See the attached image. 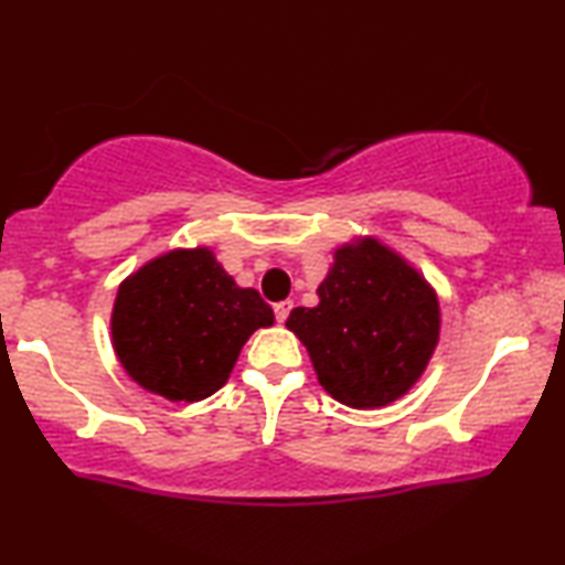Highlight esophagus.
<instances>
[{
	"instance_id": "1",
	"label": "esophagus",
	"mask_w": 565,
	"mask_h": 565,
	"mask_svg": "<svg viewBox=\"0 0 565 565\" xmlns=\"http://www.w3.org/2000/svg\"><path fill=\"white\" fill-rule=\"evenodd\" d=\"M291 307H294V301H291V299L276 301V305H274V315H276V320H279V322H286V317H289Z\"/></svg>"
}]
</instances>
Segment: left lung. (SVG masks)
Returning <instances> with one entry per match:
<instances>
[{"label":"left lung","instance_id":"8db88e82","mask_svg":"<svg viewBox=\"0 0 565 565\" xmlns=\"http://www.w3.org/2000/svg\"><path fill=\"white\" fill-rule=\"evenodd\" d=\"M317 307L291 309L324 392L348 407H386L423 376L438 345L440 305L407 260L373 237L340 245Z\"/></svg>","mask_w":565,"mask_h":565}]
</instances>
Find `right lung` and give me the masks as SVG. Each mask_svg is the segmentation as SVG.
<instances>
[{"label": "right lung", "instance_id": "1", "mask_svg": "<svg viewBox=\"0 0 565 565\" xmlns=\"http://www.w3.org/2000/svg\"><path fill=\"white\" fill-rule=\"evenodd\" d=\"M274 324L256 289H241L210 248L171 250L120 284L113 345L122 369L171 402L217 392L253 332Z\"/></svg>", "mask_w": 565, "mask_h": 565}]
</instances>
